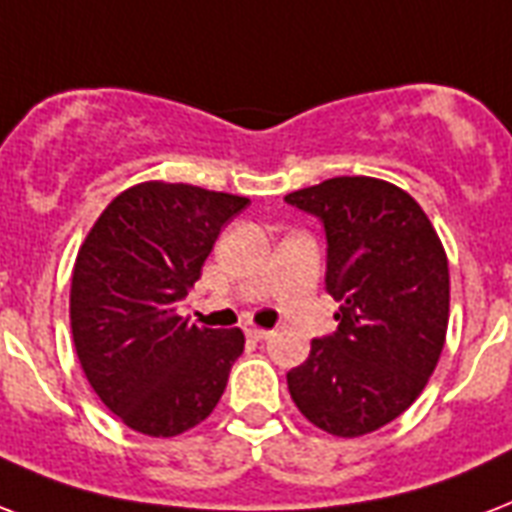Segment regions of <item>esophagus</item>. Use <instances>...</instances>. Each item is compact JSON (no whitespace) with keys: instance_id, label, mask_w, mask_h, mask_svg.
Returning <instances> with one entry per match:
<instances>
[{"instance_id":"obj_1","label":"esophagus","mask_w":512,"mask_h":512,"mask_svg":"<svg viewBox=\"0 0 512 512\" xmlns=\"http://www.w3.org/2000/svg\"><path fill=\"white\" fill-rule=\"evenodd\" d=\"M268 335H271V330H265V327H255V325L247 327V338H252V341H265Z\"/></svg>"}]
</instances>
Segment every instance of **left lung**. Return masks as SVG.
I'll return each instance as SVG.
<instances>
[{
    "label": "left lung",
    "mask_w": 512,
    "mask_h": 512,
    "mask_svg": "<svg viewBox=\"0 0 512 512\" xmlns=\"http://www.w3.org/2000/svg\"><path fill=\"white\" fill-rule=\"evenodd\" d=\"M327 236L338 330L287 373L298 411L338 438L376 432L427 386L448 330V260L411 195L373 177H335L284 195Z\"/></svg>",
    "instance_id": "left-lung-1"
}]
</instances>
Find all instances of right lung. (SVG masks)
<instances>
[{"label": "right lung", "instance_id": "right-lung-1", "mask_svg": "<svg viewBox=\"0 0 512 512\" xmlns=\"http://www.w3.org/2000/svg\"><path fill=\"white\" fill-rule=\"evenodd\" d=\"M249 198L142 182L112 198L77 252L72 338L88 384L126 427L174 438L214 411L244 333L179 317L220 230Z\"/></svg>", "mask_w": 512, "mask_h": 512}]
</instances>
